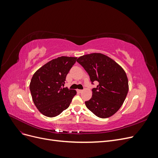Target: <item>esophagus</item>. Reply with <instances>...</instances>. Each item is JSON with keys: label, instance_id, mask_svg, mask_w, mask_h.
Listing matches in <instances>:
<instances>
[{"label": "esophagus", "instance_id": "34e87169", "mask_svg": "<svg viewBox=\"0 0 158 158\" xmlns=\"http://www.w3.org/2000/svg\"><path fill=\"white\" fill-rule=\"evenodd\" d=\"M76 91H77V92H78V93H82L83 90L82 89H77Z\"/></svg>", "mask_w": 158, "mask_h": 158}]
</instances>
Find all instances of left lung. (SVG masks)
I'll return each mask as SVG.
<instances>
[{"label": "left lung", "mask_w": 158, "mask_h": 158, "mask_svg": "<svg viewBox=\"0 0 158 158\" xmlns=\"http://www.w3.org/2000/svg\"><path fill=\"white\" fill-rule=\"evenodd\" d=\"M78 63L88 74L91 82H98L92 88V97L85 106L99 118L112 116L120 109L127 97L128 82L127 74L113 59L101 53L83 55Z\"/></svg>", "instance_id": "8db88e82"}]
</instances>
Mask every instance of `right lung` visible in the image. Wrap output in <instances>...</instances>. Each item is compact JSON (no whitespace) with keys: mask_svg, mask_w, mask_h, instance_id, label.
I'll list each match as a JSON object with an SVG mask.
<instances>
[{"mask_svg":"<svg viewBox=\"0 0 158 158\" xmlns=\"http://www.w3.org/2000/svg\"><path fill=\"white\" fill-rule=\"evenodd\" d=\"M76 57L60 56L52 60L33 75L30 89L35 106L45 116L54 117L67 109L76 90L64 88L66 75Z\"/></svg>","mask_w":158,"mask_h":158,"instance_id":"add662e5","label":"right lung"}]
</instances>
